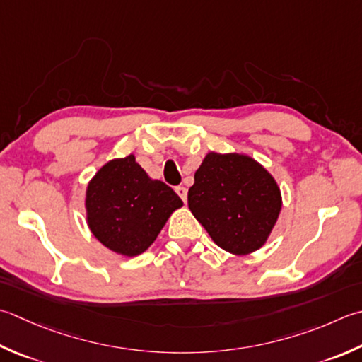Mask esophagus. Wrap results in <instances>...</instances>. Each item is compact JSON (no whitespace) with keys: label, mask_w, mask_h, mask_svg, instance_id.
I'll use <instances>...</instances> for the list:
<instances>
[{"label":"esophagus","mask_w":362,"mask_h":362,"mask_svg":"<svg viewBox=\"0 0 362 362\" xmlns=\"http://www.w3.org/2000/svg\"><path fill=\"white\" fill-rule=\"evenodd\" d=\"M175 193L180 196V199L185 202L187 201V188L185 187H182V185H179V187H175Z\"/></svg>","instance_id":"obj_1"}]
</instances>
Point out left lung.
I'll list each match as a JSON object with an SVG mask.
<instances>
[{
	"mask_svg": "<svg viewBox=\"0 0 362 362\" xmlns=\"http://www.w3.org/2000/svg\"><path fill=\"white\" fill-rule=\"evenodd\" d=\"M188 207L219 247L243 256L267 242L281 211V191L256 160L211 152L194 174Z\"/></svg>",
	"mask_w": 362,
	"mask_h": 362,
	"instance_id": "1",
	"label": "left lung"
}]
</instances>
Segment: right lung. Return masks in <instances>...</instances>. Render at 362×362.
<instances>
[{
    "label": "right lung",
    "instance_id": "1",
    "mask_svg": "<svg viewBox=\"0 0 362 362\" xmlns=\"http://www.w3.org/2000/svg\"><path fill=\"white\" fill-rule=\"evenodd\" d=\"M182 199L171 187L152 180L133 155L112 160L89 182L88 224L95 238L122 256L151 246Z\"/></svg>",
    "mask_w": 362,
    "mask_h": 362
}]
</instances>
